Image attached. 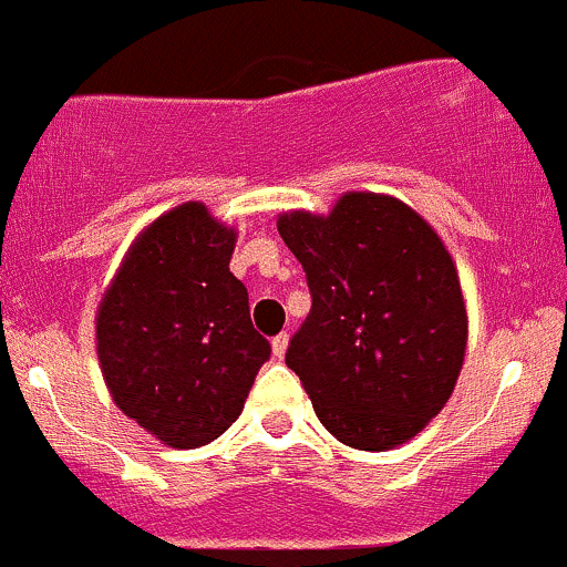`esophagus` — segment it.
Wrapping results in <instances>:
<instances>
[{
	"label": "esophagus",
	"instance_id": "obj_1",
	"mask_svg": "<svg viewBox=\"0 0 567 567\" xmlns=\"http://www.w3.org/2000/svg\"><path fill=\"white\" fill-rule=\"evenodd\" d=\"M288 340H290V337L285 334V331H282V334L274 337V340H271V353H274V357L282 359L285 353H288Z\"/></svg>",
	"mask_w": 567,
	"mask_h": 567
}]
</instances>
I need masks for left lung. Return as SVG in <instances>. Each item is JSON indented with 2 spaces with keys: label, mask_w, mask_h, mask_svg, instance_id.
Here are the masks:
<instances>
[{
  "label": "left lung",
  "mask_w": 567,
  "mask_h": 567,
  "mask_svg": "<svg viewBox=\"0 0 567 567\" xmlns=\"http://www.w3.org/2000/svg\"><path fill=\"white\" fill-rule=\"evenodd\" d=\"M312 310L288 348L337 442L386 453L450 400L466 357V301L439 233L398 197L346 192L329 214H279Z\"/></svg>",
  "instance_id": "left-lung-1"
}]
</instances>
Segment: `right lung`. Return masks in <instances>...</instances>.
Wrapping results in <instances>:
<instances>
[{"label":"right lung","mask_w":567,"mask_h":567,"mask_svg":"<svg viewBox=\"0 0 567 567\" xmlns=\"http://www.w3.org/2000/svg\"><path fill=\"white\" fill-rule=\"evenodd\" d=\"M236 227L183 203L134 238L95 316L106 390L167 447L219 439L244 411L271 346L233 277Z\"/></svg>","instance_id":"1"}]
</instances>
